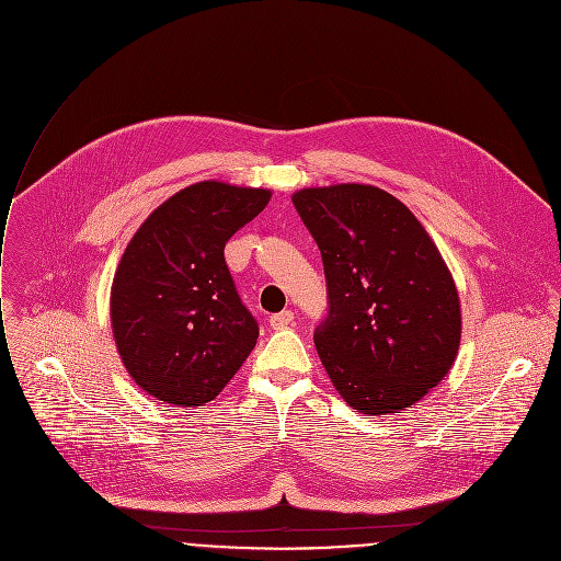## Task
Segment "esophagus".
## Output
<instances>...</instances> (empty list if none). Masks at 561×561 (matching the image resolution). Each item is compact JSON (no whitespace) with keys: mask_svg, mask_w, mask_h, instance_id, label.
I'll return each mask as SVG.
<instances>
[{"mask_svg":"<svg viewBox=\"0 0 561 561\" xmlns=\"http://www.w3.org/2000/svg\"><path fill=\"white\" fill-rule=\"evenodd\" d=\"M291 320H294V311L285 309V311H278V313L270 316V327L272 329H285L287 324H291Z\"/></svg>","mask_w":561,"mask_h":561,"instance_id":"34e87169","label":"esophagus"}]
</instances>
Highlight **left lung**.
<instances>
[{
	"label": "left lung",
	"instance_id": "obj_1",
	"mask_svg": "<svg viewBox=\"0 0 561 561\" xmlns=\"http://www.w3.org/2000/svg\"><path fill=\"white\" fill-rule=\"evenodd\" d=\"M294 207L324 267L318 356L354 409L398 413L433 389L460 347L454 278L420 220L374 185L309 187Z\"/></svg>",
	"mask_w": 561,
	"mask_h": 561
}]
</instances>
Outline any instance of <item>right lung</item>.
<instances>
[{
    "mask_svg": "<svg viewBox=\"0 0 561 561\" xmlns=\"http://www.w3.org/2000/svg\"><path fill=\"white\" fill-rule=\"evenodd\" d=\"M270 196L194 183L159 205L126 248L112 283V329L128 374L157 400L209 402L254 350L259 322L237 291L226 243Z\"/></svg>",
    "mask_w": 561,
    "mask_h": 561,
    "instance_id": "obj_1",
    "label": "right lung"
}]
</instances>
